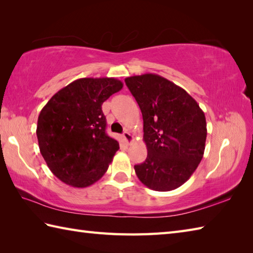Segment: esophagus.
<instances>
[{
    "instance_id": "34e87169",
    "label": "esophagus",
    "mask_w": 253,
    "mask_h": 253,
    "mask_svg": "<svg viewBox=\"0 0 253 253\" xmlns=\"http://www.w3.org/2000/svg\"><path fill=\"white\" fill-rule=\"evenodd\" d=\"M123 138H124V140H125V142L127 144H130L133 141V137L130 135L129 132H127V131L123 133Z\"/></svg>"
}]
</instances>
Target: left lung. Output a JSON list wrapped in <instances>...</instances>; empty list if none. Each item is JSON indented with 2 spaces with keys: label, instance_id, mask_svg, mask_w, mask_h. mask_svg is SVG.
<instances>
[{
  "label": "left lung",
  "instance_id": "1",
  "mask_svg": "<svg viewBox=\"0 0 253 253\" xmlns=\"http://www.w3.org/2000/svg\"><path fill=\"white\" fill-rule=\"evenodd\" d=\"M143 118V141L148 155L135 165L144 186L155 191H170L190 178L201 162L206 148L207 122L197 101L157 74L125 79Z\"/></svg>",
  "mask_w": 253,
  "mask_h": 253
}]
</instances>
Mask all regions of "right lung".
<instances>
[{"mask_svg":"<svg viewBox=\"0 0 253 253\" xmlns=\"http://www.w3.org/2000/svg\"><path fill=\"white\" fill-rule=\"evenodd\" d=\"M123 85L116 78H80L57 91L41 110L37 125L40 152L66 185L88 187L109 169L120 144L105 133L102 104Z\"/></svg>","mask_w":253,"mask_h":253,"instance_id":"1","label":"right lung"}]
</instances>
